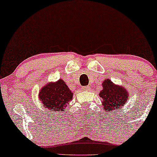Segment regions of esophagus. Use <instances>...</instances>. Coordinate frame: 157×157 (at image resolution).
<instances>
[{
  "instance_id": "obj_1",
  "label": "esophagus",
  "mask_w": 157,
  "mask_h": 157,
  "mask_svg": "<svg viewBox=\"0 0 157 157\" xmlns=\"http://www.w3.org/2000/svg\"><path fill=\"white\" fill-rule=\"evenodd\" d=\"M90 89V87H88V86H87V87H82V90H89Z\"/></svg>"
}]
</instances>
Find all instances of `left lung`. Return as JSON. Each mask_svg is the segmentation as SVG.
<instances>
[{
  "label": "left lung",
  "instance_id": "left-lung-1",
  "mask_svg": "<svg viewBox=\"0 0 157 157\" xmlns=\"http://www.w3.org/2000/svg\"><path fill=\"white\" fill-rule=\"evenodd\" d=\"M102 90L99 96L105 111L112 113L117 110L121 109L129 98V93L122 85L114 84L109 78L102 82Z\"/></svg>",
  "mask_w": 157,
  "mask_h": 157
}]
</instances>
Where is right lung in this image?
<instances>
[{
  "label": "right lung",
  "instance_id": "obj_1",
  "mask_svg": "<svg viewBox=\"0 0 157 157\" xmlns=\"http://www.w3.org/2000/svg\"><path fill=\"white\" fill-rule=\"evenodd\" d=\"M73 93L63 79L51 82L42 87L38 93V100L47 113H59L64 111L69 102L73 99Z\"/></svg>",
  "mask_w": 157,
  "mask_h": 157
}]
</instances>
